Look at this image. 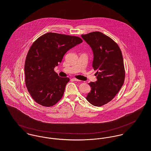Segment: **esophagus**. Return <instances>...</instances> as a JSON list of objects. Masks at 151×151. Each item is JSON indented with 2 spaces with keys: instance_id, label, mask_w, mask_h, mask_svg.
<instances>
[{
  "instance_id": "obj_1",
  "label": "esophagus",
  "mask_w": 151,
  "mask_h": 151,
  "mask_svg": "<svg viewBox=\"0 0 151 151\" xmlns=\"http://www.w3.org/2000/svg\"><path fill=\"white\" fill-rule=\"evenodd\" d=\"M73 80L74 81H80V80H78V79H77V78H73Z\"/></svg>"
}]
</instances>
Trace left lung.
I'll return each mask as SVG.
<instances>
[{
    "instance_id": "8db88e82",
    "label": "left lung",
    "mask_w": 151,
    "mask_h": 151,
    "mask_svg": "<svg viewBox=\"0 0 151 151\" xmlns=\"http://www.w3.org/2000/svg\"><path fill=\"white\" fill-rule=\"evenodd\" d=\"M93 53L92 67L97 70V81L88 84L91 87L86 100L95 106L111 101L124 84L125 70L122 51L111 38L95 31L81 35Z\"/></svg>"
}]
</instances>
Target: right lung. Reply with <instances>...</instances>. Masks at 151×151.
I'll return each instance as SVG.
<instances>
[{"label": "right lung", "instance_id": "right-lung-1", "mask_svg": "<svg viewBox=\"0 0 151 151\" xmlns=\"http://www.w3.org/2000/svg\"><path fill=\"white\" fill-rule=\"evenodd\" d=\"M82 42L78 37L48 32L32 43L25 62V83L37 104L50 107L62 99L70 78L60 77L54 68L68 50Z\"/></svg>", "mask_w": 151, "mask_h": 151}]
</instances>
